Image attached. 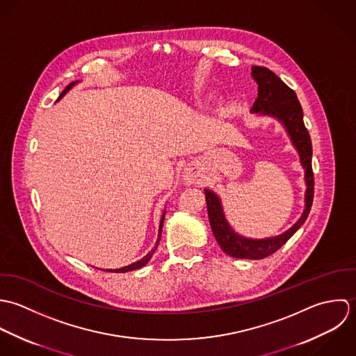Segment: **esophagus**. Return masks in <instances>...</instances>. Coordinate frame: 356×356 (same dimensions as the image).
I'll list each match as a JSON object with an SVG mask.
<instances>
[{
    "label": "esophagus",
    "instance_id": "esophagus-1",
    "mask_svg": "<svg viewBox=\"0 0 356 356\" xmlns=\"http://www.w3.org/2000/svg\"><path fill=\"white\" fill-rule=\"evenodd\" d=\"M198 176H200V172L195 166H188L186 168V172H184V180L186 183L191 184V183H197L198 180Z\"/></svg>",
    "mask_w": 356,
    "mask_h": 356
}]
</instances>
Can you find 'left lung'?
<instances>
[{"instance_id":"obj_1","label":"left lung","mask_w":356,"mask_h":356,"mask_svg":"<svg viewBox=\"0 0 356 356\" xmlns=\"http://www.w3.org/2000/svg\"><path fill=\"white\" fill-rule=\"evenodd\" d=\"M252 74L259 83V93L252 106V111L271 114L280 118L284 122L291 140L296 148L298 149L300 159L302 166L305 168V181H307V193H305V209L301 218L282 235L270 239H246L236 235L228 225L224 218V213L220 205V200L217 195L205 190L208 216L212 225L214 236L220 245V248L236 259H250L259 260L271 256L280 248L291 238V235L304 224L307 220L312 201H314V172H312V144L309 134L304 125L302 120V108L297 99V95L293 89H290L284 81L270 69L264 66H253Z\"/></svg>"}]
</instances>
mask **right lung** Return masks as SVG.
<instances>
[{
  "label": "right lung",
  "mask_w": 356,
  "mask_h": 356,
  "mask_svg": "<svg viewBox=\"0 0 356 356\" xmlns=\"http://www.w3.org/2000/svg\"><path fill=\"white\" fill-rule=\"evenodd\" d=\"M72 85H74V82L72 83H69L67 86H66V89L62 92V95L59 96V99L72 88ZM163 217H165V214L162 216V218H161V224H159V234H158V241H156V246H158V243H159V239H161V231H162V224H163ZM156 246L145 256V257H143L142 260H139V261H136V263H134V264H131V266H128V267H124V268H120V270H107L108 273H127V271H134V270H138V268H140L143 266H145L148 261H149V259L152 257V253L155 252V249H156Z\"/></svg>",
  "instance_id": "obj_1"
}]
</instances>
